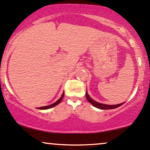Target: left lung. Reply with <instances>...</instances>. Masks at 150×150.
<instances>
[{
    "mask_svg": "<svg viewBox=\"0 0 150 150\" xmlns=\"http://www.w3.org/2000/svg\"><path fill=\"white\" fill-rule=\"evenodd\" d=\"M86 98L88 101L92 105H93L95 107L98 108V109H115V108L119 107L120 106L122 105L123 103L121 104H118V105H105V104H102V103H99V102H97L96 101H94L91 98H90V96H88V93L87 91L86 92Z\"/></svg>",
    "mask_w": 150,
    "mask_h": 150,
    "instance_id": "left-lung-1",
    "label": "left lung"
}]
</instances>
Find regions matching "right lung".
Segmentation results:
<instances>
[{"mask_svg":"<svg viewBox=\"0 0 150 150\" xmlns=\"http://www.w3.org/2000/svg\"><path fill=\"white\" fill-rule=\"evenodd\" d=\"M64 92L63 93H62V96H61V98H60L59 99V100H57V101L54 102V103H53V104H52V105H50L45 106V107H39V108H38V109H50V108H52V107H54V106L57 105L58 104H59L60 102H61V101H62V99H63V98H64Z\"/></svg>","mask_w":150,"mask_h":150,"instance_id":"right-lung-1","label":"right lung"}]
</instances>
